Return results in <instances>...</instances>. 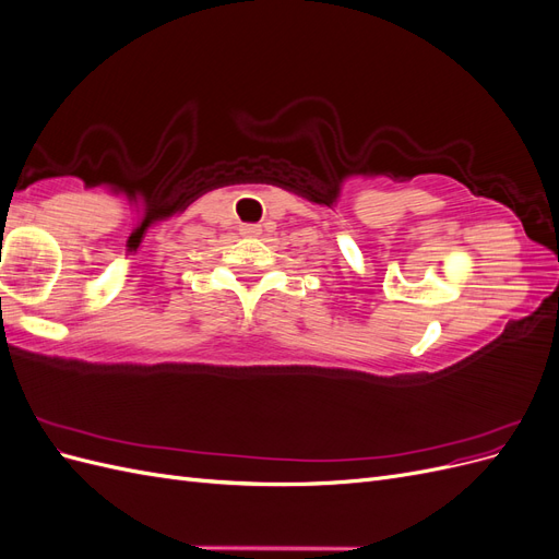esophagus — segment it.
I'll return each instance as SVG.
<instances>
[{
  "mask_svg": "<svg viewBox=\"0 0 559 559\" xmlns=\"http://www.w3.org/2000/svg\"><path fill=\"white\" fill-rule=\"evenodd\" d=\"M240 233L245 235V238H257V235L261 233V226L259 224H242Z\"/></svg>",
  "mask_w": 559,
  "mask_h": 559,
  "instance_id": "1",
  "label": "esophagus"
}]
</instances>
